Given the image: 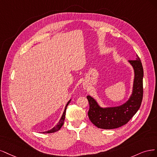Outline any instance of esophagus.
Instances as JSON below:
<instances>
[{
	"label": "esophagus",
	"mask_w": 157,
	"mask_h": 157,
	"mask_svg": "<svg viewBox=\"0 0 157 157\" xmlns=\"http://www.w3.org/2000/svg\"><path fill=\"white\" fill-rule=\"evenodd\" d=\"M85 87V89H86V88H87V87H86V86H85V87Z\"/></svg>",
	"instance_id": "34e87169"
}]
</instances>
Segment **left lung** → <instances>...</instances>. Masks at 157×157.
I'll list each match as a JSON object with an SVG mask.
<instances>
[{"label":"left lung","instance_id":"left-lung-1","mask_svg":"<svg viewBox=\"0 0 157 157\" xmlns=\"http://www.w3.org/2000/svg\"><path fill=\"white\" fill-rule=\"evenodd\" d=\"M128 61L134 68L135 78L132 94L125 104L118 107L102 108L91 97H87L89 104V118L98 128L113 129L121 127L127 123L140 108L144 93L142 64L138 55L136 60Z\"/></svg>","mask_w":157,"mask_h":157}]
</instances>
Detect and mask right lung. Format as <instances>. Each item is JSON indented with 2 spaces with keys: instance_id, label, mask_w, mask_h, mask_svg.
<instances>
[{
  "instance_id": "right-lung-1",
  "label": "right lung",
  "mask_w": 157,
  "mask_h": 157,
  "mask_svg": "<svg viewBox=\"0 0 157 157\" xmlns=\"http://www.w3.org/2000/svg\"><path fill=\"white\" fill-rule=\"evenodd\" d=\"M70 100H70L68 101V102L67 104L66 105V107H65V108H64V113H63V115H62L61 118H60V121H59V122L57 123V124L56 126H55L52 129L49 130H48V131H45V132H42V133H53V132H57V131H58L59 130H60V128L62 127V126H63V124H64V119H65L66 110H67L68 105L69 103L70 102Z\"/></svg>"
}]
</instances>
